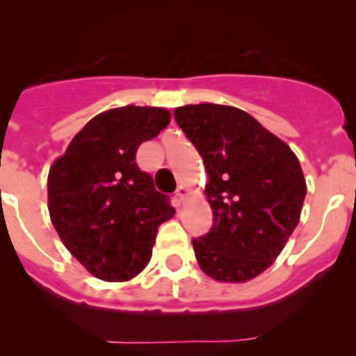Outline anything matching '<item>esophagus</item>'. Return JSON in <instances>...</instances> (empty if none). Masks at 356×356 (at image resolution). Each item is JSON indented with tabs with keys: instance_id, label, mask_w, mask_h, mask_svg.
<instances>
[{
	"instance_id": "1",
	"label": "esophagus",
	"mask_w": 356,
	"mask_h": 356,
	"mask_svg": "<svg viewBox=\"0 0 356 356\" xmlns=\"http://www.w3.org/2000/svg\"><path fill=\"white\" fill-rule=\"evenodd\" d=\"M189 195H191V189H189L188 186H184V184L179 186L177 191H175V196H177V198H179V201H181V203H182V201H184L186 198H188Z\"/></svg>"
}]
</instances>
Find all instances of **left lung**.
I'll list each match as a JSON object with an SVG mask.
<instances>
[{"label":"left lung","mask_w":356,"mask_h":356,"mask_svg":"<svg viewBox=\"0 0 356 356\" xmlns=\"http://www.w3.org/2000/svg\"><path fill=\"white\" fill-rule=\"evenodd\" d=\"M207 168L213 227L193 239L196 260L218 282L267 270L300 222L307 181L293 149L246 111L200 103L174 110Z\"/></svg>","instance_id":"left-lung-1"}]
</instances>
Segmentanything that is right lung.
Returning a JSON list of instances; mask_svg holds the SVG:
<instances>
[{"label": "right lung", "mask_w": 356, "mask_h": 356, "mask_svg": "<svg viewBox=\"0 0 356 356\" xmlns=\"http://www.w3.org/2000/svg\"><path fill=\"white\" fill-rule=\"evenodd\" d=\"M170 122L158 106L127 105L92 117L48 174V210L65 248L95 277L125 282L145 270L160 224L175 208L139 170L136 153Z\"/></svg>", "instance_id": "right-lung-1"}]
</instances>
